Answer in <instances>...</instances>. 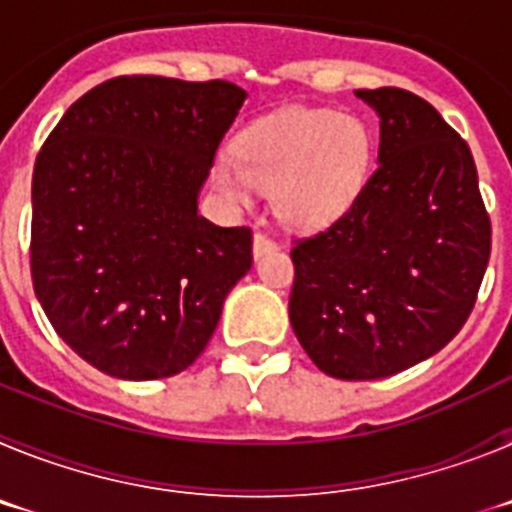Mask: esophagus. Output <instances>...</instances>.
Masks as SVG:
<instances>
[{
  "mask_svg": "<svg viewBox=\"0 0 512 512\" xmlns=\"http://www.w3.org/2000/svg\"><path fill=\"white\" fill-rule=\"evenodd\" d=\"M274 248H277V243L271 241L269 235H264V233L253 235V256H256V259H259V256H264V253H271Z\"/></svg>",
  "mask_w": 512,
  "mask_h": 512,
  "instance_id": "esophagus-1",
  "label": "esophagus"
}]
</instances>
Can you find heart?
<instances>
[{"label": "heart", "instance_id": "1", "mask_svg": "<svg viewBox=\"0 0 512 512\" xmlns=\"http://www.w3.org/2000/svg\"><path fill=\"white\" fill-rule=\"evenodd\" d=\"M369 135L354 117L328 110H287L246 130L235 153H217L212 184L230 205L277 192V212L315 228L341 215L364 184Z\"/></svg>", "mask_w": 512, "mask_h": 512}]
</instances>
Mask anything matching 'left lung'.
Returning a JSON list of instances; mask_svg holds the SVG:
<instances>
[{
    "instance_id": "1",
    "label": "left lung",
    "mask_w": 512,
    "mask_h": 512,
    "mask_svg": "<svg viewBox=\"0 0 512 512\" xmlns=\"http://www.w3.org/2000/svg\"><path fill=\"white\" fill-rule=\"evenodd\" d=\"M379 115V166L338 220L297 238L289 320L315 366L382 379L467 323L492 248L467 140L408 89H356Z\"/></svg>"
}]
</instances>
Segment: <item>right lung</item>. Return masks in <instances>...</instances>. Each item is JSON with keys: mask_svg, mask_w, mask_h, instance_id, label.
<instances>
[{"mask_svg": "<svg viewBox=\"0 0 512 512\" xmlns=\"http://www.w3.org/2000/svg\"><path fill=\"white\" fill-rule=\"evenodd\" d=\"M243 99L223 79L115 76L45 138L33 171V289L58 336L99 372L135 382L184 372L251 269V228L197 215Z\"/></svg>", "mask_w": 512, "mask_h": 512, "instance_id": "add662e5", "label": "right lung"}]
</instances>
